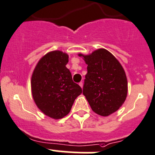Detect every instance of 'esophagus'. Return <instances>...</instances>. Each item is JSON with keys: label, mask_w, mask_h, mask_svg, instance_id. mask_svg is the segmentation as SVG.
Returning a JSON list of instances; mask_svg holds the SVG:
<instances>
[{"label": "esophagus", "mask_w": 155, "mask_h": 155, "mask_svg": "<svg viewBox=\"0 0 155 155\" xmlns=\"http://www.w3.org/2000/svg\"><path fill=\"white\" fill-rule=\"evenodd\" d=\"M83 84H83V82H82V81H81V82L79 83V85L81 86V88H83Z\"/></svg>", "instance_id": "1"}]
</instances>
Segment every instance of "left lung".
Listing matches in <instances>:
<instances>
[{
	"instance_id": "1",
	"label": "left lung",
	"mask_w": 155,
	"mask_h": 155,
	"mask_svg": "<svg viewBox=\"0 0 155 155\" xmlns=\"http://www.w3.org/2000/svg\"><path fill=\"white\" fill-rule=\"evenodd\" d=\"M87 64L83 94L92 110L108 116L119 109L127 95V80L123 67L110 52L99 49L84 56Z\"/></svg>"
}]
</instances>
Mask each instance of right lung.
Listing matches in <instances>:
<instances>
[{
	"mask_svg": "<svg viewBox=\"0 0 155 155\" xmlns=\"http://www.w3.org/2000/svg\"><path fill=\"white\" fill-rule=\"evenodd\" d=\"M66 53L50 52L38 62L31 77V91L37 106L44 114L60 119L69 113L82 89L72 80L65 65Z\"/></svg>",
	"mask_w": 155,
	"mask_h": 155,
	"instance_id": "1",
	"label": "right lung"
}]
</instances>
